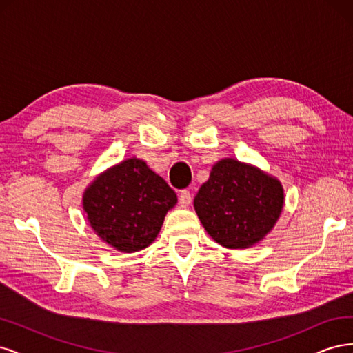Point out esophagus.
<instances>
[{"label": "esophagus", "mask_w": 353, "mask_h": 353, "mask_svg": "<svg viewBox=\"0 0 353 353\" xmlns=\"http://www.w3.org/2000/svg\"><path fill=\"white\" fill-rule=\"evenodd\" d=\"M191 194H190V191L188 190H183L179 193V196H178V200H179V205L183 206V208H188L190 206V203H191Z\"/></svg>", "instance_id": "1"}]
</instances>
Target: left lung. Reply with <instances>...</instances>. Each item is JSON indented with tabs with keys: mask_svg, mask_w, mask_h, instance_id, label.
<instances>
[{
	"mask_svg": "<svg viewBox=\"0 0 353 353\" xmlns=\"http://www.w3.org/2000/svg\"><path fill=\"white\" fill-rule=\"evenodd\" d=\"M284 205L279 179L223 159L194 197V209L209 236L228 249H245L275 225Z\"/></svg>",
	"mask_w": 353,
	"mask_h": 353,
	"instance_id": "obj_1",
	"label": "left lung"
}]
</instances>
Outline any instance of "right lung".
<instances>
[{
  "label": "right lung",
  "mask_w": 353,
  "mask_h": 353,
  "mask_svg": "<svg viewBox=\"0 0 353 353\" xmlns=\"http://www.w3.org/2000/svg\"><path fill=\"white\" fill-rule=\"evenodd\" d=\"M175 191L140 159H128L85 190L83 209L90 225L121 252H138L157 237Z\"/></svg>",
  "instance_id": "right-lung-1"
}]
</instances>
